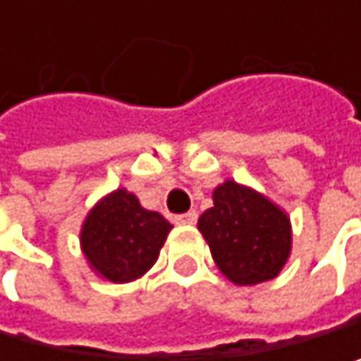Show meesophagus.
I'll use <instances>...</instances> for the list:
<instances>
[{
	"label": "esophagus",
	"instance_id": "esophagus-1",
	"mask_svg": "<svg viewBox=\"0 0 361 361\" xmlns=\"http://www.w3.org/2000/svg\"><path fill=\"white\" fill-rule=\"evenodd\" d=\"M175 223L177 225H195L197 223V212H186V214H177L175 216Z\"/></svg>",
	"mask_w": 361,
	"mask_h": 361
}]
</instances>
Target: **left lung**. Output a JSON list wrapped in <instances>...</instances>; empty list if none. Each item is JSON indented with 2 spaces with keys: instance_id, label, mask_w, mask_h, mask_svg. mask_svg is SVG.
Returning <instances> with one entry per match:
<instances>
[{
  "instance_id": "8db88e82",
  "label": "left lung",
  "mask_w": 361,
  "mask_h": 361,
  "mask_svg": "<svg viewBox=\"0 0 361 361\" xmlns=\"http://www.w3.org/2000/svg\"><path fill=\"white\" fill-rule=\"evenodd\" d=\"M212 199L214 205L199 216V231L221 273L235 286L277 277L293 247L288 214L231 179L214 188Z\"/></svg>"
}]
</instances>
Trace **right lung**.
I'll use <instances>...</instances> for the list:
<instances>
[{"mask_svg":"<svg viewBox=\"0 0 361 361\" xmlns=\"http://www.w3.org/2000/svg\"><path fill=\"white\" fill-rule=\"evenodd\" d=\"M171 227L160 212L145 210L136 195L118 188L88 212L80 243L97 275L128 283L156 264Z\"/></svg>","mask_w":361,"mask_h":361,"instance_id":"add662e5","label":"right lung"}]
</instances>
